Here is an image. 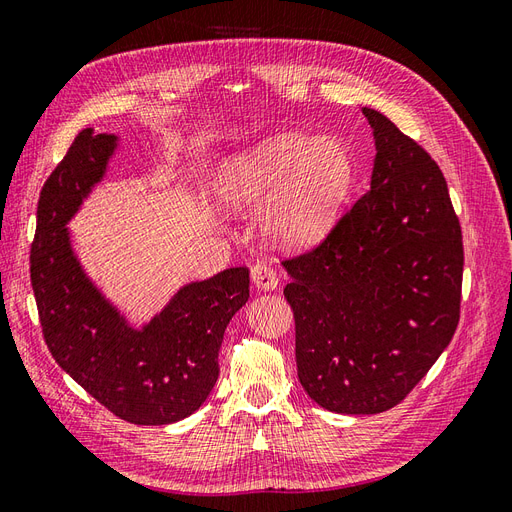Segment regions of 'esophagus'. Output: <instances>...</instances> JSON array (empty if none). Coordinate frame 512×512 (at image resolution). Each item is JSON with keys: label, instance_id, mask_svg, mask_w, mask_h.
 I'll return each instance as SVG.
<instances>
[{"label": "esophagus", "instance_id": "obj_1", "mask_svg": "<svg viewBox=\"0 0 512 512\" xmlns=\"http://www.w3.org/2000/svg\"><path fill=\"white\" fill-rule=\"evenodd\" d=\"M252 284L258 288V290H275L277 284H280V280H277V273L273 267H269L267 262H258V265L252 267Z\"/></svg>", "mask_w": 512, "mask_h": 512}]
</instances>
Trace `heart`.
Here are the masks:
<instances>
[{
    "mask_svg": "<svg viewBox=\"0 0 512 512\" xmlns=\"http://www.w3.org/2000/svg\"><path fill=\"white\" fill-rule=\"evenodd\" d=\"M354 183V158L342 138L277 132L224 158L213 194L226 211L260 209V230L280 250L320 245L342 218Z\"/></svg>",
    "mask_w": 512,
    "mask_h": 512,
    "instance_id": "obj_1",
    "label": "heart"
}]
</instances>
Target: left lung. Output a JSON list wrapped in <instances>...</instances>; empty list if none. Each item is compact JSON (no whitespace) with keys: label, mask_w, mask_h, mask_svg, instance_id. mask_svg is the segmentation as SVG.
<instances>
[{"label":"left lung","mask_w":512,"mask_h":512,"mask_svg":"<svg viewBox=\"0 0 512 512\" xmlns=\"http://www.w3.org/2000/svg\"><path fill=\"white\" fill-rule=\"evenodd\" d=\"M369 192L320 247L286 260L305 393L337 414L397 406L451 344L463 245L442 170L374 108Z\"/></svg>","instance_id":"obj_1"}]
</instances>
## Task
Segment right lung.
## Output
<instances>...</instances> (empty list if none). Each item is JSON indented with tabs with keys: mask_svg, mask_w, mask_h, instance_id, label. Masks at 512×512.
Returning a JSON list of instances; mask_svg holds the SVG:
<instances>
[{
	"mask_svg": "<svg viewBox=\"0 0 512 512\" xmlns=\"http://www.w3.org/2000/svg\"><path fill=\"white\" fill-rule=\"evenodd\" d=\"M119 147L117 134L85 128L46 179L29 258L34 297L44 342L74 382L123 421L170 425L203 406L218 382L224 331L250 297V271L183 284L134 327L91 280L68 228Z\"/></svg>",
	"mask_w": 512,
	"mask_h": 512,
	"instance_id": "right-lung-1",
	"label": "right lung"
}]
</instances>
